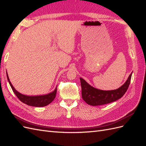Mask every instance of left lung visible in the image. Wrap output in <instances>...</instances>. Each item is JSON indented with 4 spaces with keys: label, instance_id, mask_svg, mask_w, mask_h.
I'll use <instances>...</instances> for the list:
<instances>
[{
    "label": "left lung",
    "instance_id": "left-lung-1",
    "mask_svg": "<svg viewBox=\"0 0 146 146\" xmlns=\"http://www.w3.org/2000/svg\"><path fill=\"white\" fill-rule=\"evenodd\" d=\"M131 74L132 73L130 74L127 81L120 88L110 91L97 89L89 85L82 78H80L82 98L86 104L92 106L102 105L116 101L121 98L126 92L130 85Z\"/></svg>",
    "mask_w": 146,
    "mask_h": 146
}]
</instances>
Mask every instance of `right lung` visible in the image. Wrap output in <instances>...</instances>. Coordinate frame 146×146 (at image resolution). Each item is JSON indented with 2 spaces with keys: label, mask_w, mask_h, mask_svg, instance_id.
<instances>
[{
  "label": "right lung",
  "mask_w": 146,
  "mask_h": 146,
  "mask_svg": "<svg viewBox=\"0 0 146 146\" xmlns=\"http://www.w3.org/2000/svg\"><path fill=\"white\" fill-rule=\"evenodd\" d=\"M7 77L8 81L10 83V85L11 86V89L14 92L15 95L17 96L22 102H23L25 104H27L29 106H32V107H44L50 104L54 100L56 94V88L55 89L54 91L49 94H47L46 95H42V96H25L24 94H22L18 91H17L15 88L13 87L10 81L9 77H8V74L7 72Z\"/></svg>",
  "instance_id": "right-lung-1"
}]
</instances>
